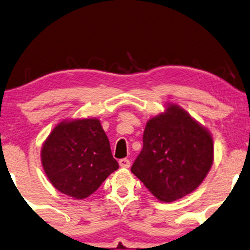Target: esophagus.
<instances>
[{
  "mask_svg": "<svg viewBox=\"0 0 250 250\" xmlns=\"http://www.w3.org/2000/svg\"><path fill=\"white\" fill-rule=\"evenodd\" d=\"M130 165H131V162L128 159H120L119 160V166L122 168H128L130 167Z\"/></svg>",
  "mask_w": 250,
  "mask_h": 250,
  "instance_id": "34e87169",
  "label": "esophagus"
}]
</instances>
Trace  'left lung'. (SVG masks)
<instances>
[{
  "label": "left lung",
  "instance_id": "left-lung-1",
  "mask_svg": "<svg viewBox=\"0 0 250 250\" xmlns=\"http://www.w3.org/2000/svg\"><path fill=\"white\" fill-rule=\"evenodd\" d=\"M144 131V147L131 171L161 202H174L195 191L213 163L210 131L183 107L167 103Z\"/></svg>",
  "mask_w": 250,
  "mask_h": 250
}]
</instances>
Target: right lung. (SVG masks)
<instances>
[{"instance_id":"1","label":"right lung","mask_w":250,"mask_h":250,"mask_svg":"<svg viewBox=\"0 0 250 250\" xmlns=\"http://www.w3.org/2000/svg\"><path fill=\"white\" fill-rule=\"evenodd\" d=\"M48 181L63 195L87 198L119 168L100 119H63L54 126L40 150Z\"/></svg>"}]
</instances>
